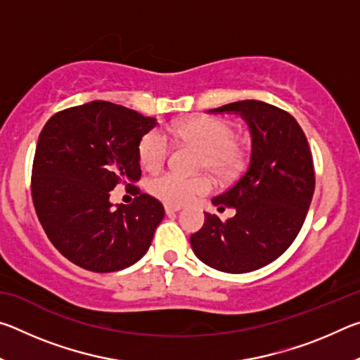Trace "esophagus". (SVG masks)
I'll return each mask as SVG.
<instances>
[{
	"label": "esophagus",
	"mask_w": 360,
	"mask_h": 360,
	"mask_svg": "<svg viewBox=\"0 0 360 360\" xmlns=\"http://www.w3.org/2000/svg\"><path fill=\"white\" fill-rule=\"evenodd\" d=\"M181 210V206H174V205H165V212L167 216H173Z\"/></svg>",
	"instance_id": "34e87169"
}]
</instances>
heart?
<instances>
[{"instance_id":"heart-1","label":"heart","mask_w":360,"mask_h":360,"mask_svg":"<svg viewBox=\"0 0 360 360\" xmlns=\"http://www.w3.org/2000/svg\"><path fill=\"white\" fill-rule=\"evenodd\" d=\"M174 135L181 141L191 143L203 150L202 165L216 173H227L240 162V154L235 148L236 131L230 122L202 115L174 127ZM169 154V141L162 130H150L139 141V160L148 169H157L163 165ZM149 192L167 205H186L211 191V181L206 176H187L174 172H165L154 176L148 182Z\"/></svg>"}]
</instances>
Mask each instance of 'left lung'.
<instances>
[{"label":"left lung","mask_w":360,"mask_h":360,"mask_svg":"<svg viewBox=\"0 0 360 360\" xmlns=\"http://www.w3.org/2000/svg\"><path fill=\"white\" fill-rule=\"evenodd\" d=\"M210 112L240 114L252 136L251 162L229 191L211 200L236 214L222 222L205 212L191 236L197 257L224 273H249L271 264L297 238L314 193L307 136L289 112L257 100L235 101Z\"/></svg>","instance_id":"left-lung-1"}]
</instances>
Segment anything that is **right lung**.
<instances>
[{
    "label": "right lung",
    "instance_id": "add662e5",
    "mask_svg": "<svg viewBox=\"0 0 360 360\" xmlns=\"http://www.w3.org/2000/svg\"><path fill=\"white\" fill-rule=\"evenodd\" d=\"M155 125L154 117L95 100L53 114L39 133L33 205L47 238L72 264L111 273L148 252L165 216L162 203L136 188L131 205L114 208L109 192L141 178L139 141Z\"/></svg>",
    "mask_w": 360,
    "mask_h": 360
}]
</instances>
